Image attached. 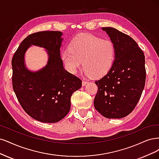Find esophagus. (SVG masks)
<instances>
[{
  "mask_svg": "<svg viewBox=\"0 0 159 159\" xmlns=\"http://www.w3.org/2000/svg\"><path fill=\"white\" fill-rule=\"evenodd\" d=\"M88 83H89V81H87V80H83V86H85Z\"/></svg>",
  "mask_w": 159,
  "mask_h": 159,
  "instance_id": "34e87169",
  "label": "esophagus"
}]
</instances>
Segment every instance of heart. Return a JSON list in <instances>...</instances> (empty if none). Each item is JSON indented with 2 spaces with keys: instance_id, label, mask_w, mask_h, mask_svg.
Listing matches in <instances>:
<instances>
[{
  "instance_id": "heart-1",
  "label": "heart",
  "mask_w": 159,
  "mask_h": 159,
  "mask_svg": "<svg viewBox=\"0 0 159 159\" xmlns=\"http://www.w3.org/2000/svg\"><path fill=\"white\" fill-rule=\"evenodd\" d=\"M63 63L69 72L75 73L83 61L84 72L92 77L100 78L111 69L116 58V47L109 39L90 34H82L75 38L69 49L61 54Z\"/></svg>"
}]
</instances>
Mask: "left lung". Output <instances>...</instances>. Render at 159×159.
I'll use <instances>...</instances> for the list:
<instances>
[{
  "label": "left lung",
  "instance_id": "8db88e82",
  "mask_svg": "<svg viewBox=\"0 0 159 159\" xmlns=\"http://www.w3.org/2000/svg\"><path fill=\"white\" fill-rule=\"evenodd\" d=\"M116 47L113 66L96 80L95 109L107 118H122L134 110L146 80L145 55L135 41L114 28H102Z\"/></svg>",
  "mask_w": 159,
  "mask_h": 159
}]
</instances>
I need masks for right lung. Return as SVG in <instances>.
<instances>
[{
    "label": "right lung",
    "mask_w": 159,
    "mask_h": 159,
    "mask_svg": "<svg viewBox=\"0 0 159 159\" xmlns=\"http://www.w3.org/2000/svg\"><path fill=\"white\" fill-rule=\"evenodd\" d=\"M61 35L58 31L30 34L12 59V87L18 102L30 116L44 123H55L65 117L70 108L71 96L82 86V80L63 67ZM31 44L44 47L49 55L47 65L35 73L24 65V54Z\"/></svg>",
    "instance_id": "obj_1"
}]
</instances>
